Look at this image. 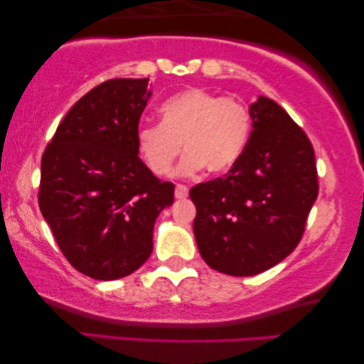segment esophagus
Returning <instances> with one entry per match:
<instances>
[{"label": "esophagus", "instance_id": "34e87169", "mask_svg": "<svg viewBox=\"0 0 364 364\" xmlns=\"http://www.w3.org/2000/svg\"><path fill=\"white\" fill-rule=\"evenodd\" d=\"M187 196H188V188L186 186H182V183L176 186V198H186Z\"/></svg>", "mask_w": 364, "mask_h": 364}]
</instances>
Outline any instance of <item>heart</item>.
Listing matches in <instances>:
<instances>
[{
    "mask_svg": "<svg viewBox=\"0 0 364 364\" xmlns=\"http://www.w3.org/2000/svg\"><path fill=\"white\" fill-rule=\"evenodd\" d=\"M162 122H144L136 131L137 151L157 176L168 172L181 152L177 176L207 167L222 173L235 166L252 134V112L240 99L222 97L193 87L166 99L159 107Z\"/></svg>",
    "mask_w": 364,
    "mask_h": 364,
    "instance_id": "heart-1",
    "label": "heart"
}]
</instances>
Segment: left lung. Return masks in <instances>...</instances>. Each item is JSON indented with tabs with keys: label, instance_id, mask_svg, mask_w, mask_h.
Listing matches in <instances>:
<instances>
[{
	"label": "left lung",
	"instance_id": "left-lung-1",
	"mask_svg": "<svg viewBox=\"0 0 364 364\" xmlns=\"http://www.w3.org/2000/svg\"><path fill=\"white\" fill-rule=\"evenodd\" d=\"M245 152L225 177L192 187L193 235L213 270L252 277L295 250L318 197L310 139L265 96L250 106Z\"/></svg>",
	"mask_w": 364,
	"mask_h": 364
}]
</instances>
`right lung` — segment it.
Instances as JSON below:
<instances>
[{
  "label": "right lung",
  "instance_id": "obj_1",
  "mask_svg": "<svg viewBox=\"0 0 364 364\" xmlns=\"http://www.w3.org/2000/svg\"><path fill=\"white\" fill-rule=\"evenodd\" d=\"M149 79L91 89L59 124L41 159L39 208L77 272L111 282L152 253L154 223L173 203V183L141 161L136 142Z\"/></svg>",
  "mask_w": 364,
  "mask_h": 364
}]
</instances>
